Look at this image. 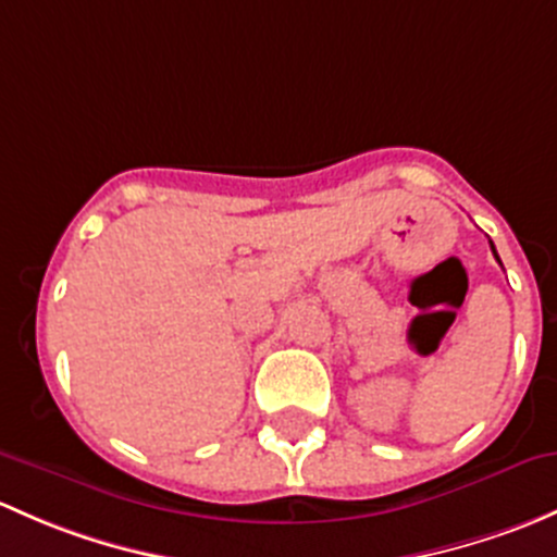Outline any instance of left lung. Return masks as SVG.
Returning a JSON list of instances; mask_svg holds the SVG:
<instances>
[{
    "label": "left lung",
    "instance_id": "left-lung-1",
    "mask_svg": "<svg viewBox=\"0 0 557 557\" xmlns=\"http://www.w3.org/2000/svg\"><path fill=\"white\" fill-rule=\"evenodd\" d=\"M491 249H493V240H491ZM493 255H496V249H493ZM496 260H498V255H496Z\"/></svg>",
    "mask_w": 557,
    "mask_h": 557
}]
</instances>
